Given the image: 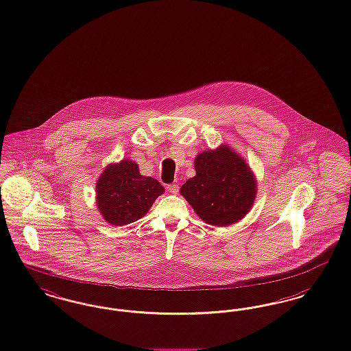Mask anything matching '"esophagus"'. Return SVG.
<instances>
[{
    "label": "esophagus",
    "mask_w": 351,
    "mask_h": 351,
    "mask_svg": "<svg viewBox=\"0 0 351 351\" xmlns=\"http://www.w3.org/2000/svg\"><path fill=\"white\" fill-rule=\"evenodd\" d=\"M167 191L172 195H176L179 192V185L178 184H169L167 185Z\"/></svg>",
    "instance_id": "esophagus-1"
}]
</instances>
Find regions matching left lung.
Here are the masks:
<instances>
[{
  "label": "left lung",
  "instance_id": "8db88e82",
  "mask_svg": "<svg viewBox=\"0 0 351 351\" xmlns=\"http://www.w3.org/2000/svg\"><path fill=\"white\" fill-rule=\"evenodd\" d=\"M196 176L180 188L197 215L211 226L234 225L252 208L257 182L247 162L221 145L195 159Z\"/></svg>",
  "mask_w": 351,
  "mask_h": 351
}]
</instances>
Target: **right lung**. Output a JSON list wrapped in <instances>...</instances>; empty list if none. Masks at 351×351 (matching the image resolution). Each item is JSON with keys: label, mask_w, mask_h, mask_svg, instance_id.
Returning a JSON list of instances; mask_svg holds the SVG:
<instances>
[{"label": "right lung", "mask_w": 351, "mask_h": 351, "mask_svg": "<svg viewBox=\"0 0 351 351\" xmlns=\"http://www.w3.org/2000/svg\"><path fill=\"white\" fill-rule=\"evenodd\" d=\"M163 192L160 182L141 175L134 160L123 159L101 172L97 182V206L110 225H129L150 210Z\"/></svg>", "instance_id": "1"}]
</instances>
